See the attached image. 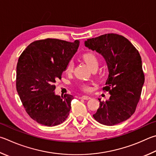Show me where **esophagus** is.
Wrapping results in <instances>:
<instances>
[{
	"label": "esophagus",
	"instance_id": "obj_1",
	"mask_svg": "<svg viewBox=\"0 0 156 156\" xmlns=\"http://www.w3.org/2000/svg\"><path fill=\"white\" fill-rule=\"evenodd\" d=\"M91 98L89 96H87V95H83L81 97V99H83V100H90V99Z\"/></svg>",
	"mask_w": 156,
	"mask_h": 156
}]
</instances>
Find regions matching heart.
I'll list each match as a JSON object with an SVG mask.
<instances>
[{
    "label": "heart",
    "mask_w": 156,
    "mask_h": 156,
    "mask_svg": "<svg viewBox=\"0 0 156 156\" xmlns=\"http://www.w3.org/2000/svg\"><path fill=\"white\" fill-rule=\"evenodd\" d=\"M81 58L91 70H95L98 67L99 64H100V61L99 56L95 52H91V51H88V52L83 53L81 56ZM72 70L73 63L72 61H70L67 64L66 71L67 73H71L72 72ZM79 88L83 90H84V91H89L90 90V86L85 83H81L79 84Z\"/></svg>",
    "instance_id": "heart-1"
}]
</instances>
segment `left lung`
<instances>
[{"mask_svg": "<svg viewBox=\"0 0 156 156\" xmlns=\"http://www.w3.org/2000/svg\"><path fill=\"white\" fill-rule=\"evenodd\" d=\"M84 44L104 56L109 72L103 90L109 92L110 98L98 99L100 107L93 117L106 126L128 119L136 108L145 82L139 52L125 37L115 33L88 39Z\"/></svg>", "mask_w": 156, "mask_h": 156, "instance_id": "8db88e82", "label": "left lung"}]
</instances>
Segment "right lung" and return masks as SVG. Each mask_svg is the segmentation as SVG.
Listing matches in <instances>:
<instances>
[{
  "label": "right lung",
  "mask_w": 156,
  "mask_h": 156,
  "mask_svg": "<svg viewBox=\"0 0 156 156\" xmlns=\"http://www.w3.org/2000/svg\"><path fill=\"white\" fill-rule=\"evenodd\" d=\"M78 46V40L48 38L32 42L20 56L16 89L27 114L38 123L55 126L68 117L73 97L55 95L54 84L61 78Z\"/></svg>",
  "instance_id": "right-lung-1"
}]
</instances>
